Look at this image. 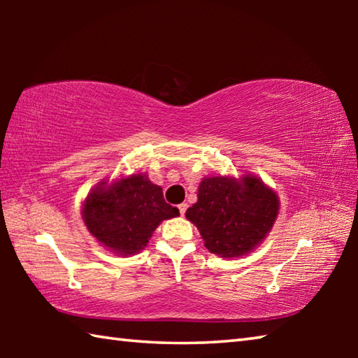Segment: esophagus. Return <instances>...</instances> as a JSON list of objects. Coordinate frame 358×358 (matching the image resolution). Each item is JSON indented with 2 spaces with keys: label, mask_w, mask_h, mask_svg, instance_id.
Listing matches in <instances>:
<instances>
[{
  "label": "esophagus",
  "mask_w": 358,
  "mask_h": 358,
  "mask_svg": "<svg viewBox=\"0 0 358 358\" xmlns=\"http://www.w3.org/2000/svg\"><path fill=\"white\" fill-rule=\"evenodd\" d=\"M186 208H187V203H185V202L178 205V210H180V215H181V216H183V215L186 213Z\"/></svg>",
  "instance_id": "1"
}]
</instances>
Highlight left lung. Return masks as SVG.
<instances>
[{
	"instance_id": "1",
	"label": "left lung",
	"mask_w": 358,
	"mask_h": 358,
	"mask_svg": "<svg viewBox=\"0 0 358 358\" xmlns=\"http://www.w3.org/2000/svg\"><path fill=\"white\" fill-rule=\"evenodd\" d=\"M280 199L262 180L208 177L199 185L197 202L186 217L199 229L203 245L220 257H241L262 243L273 227Z\"/></svg>"
}]
</instances>
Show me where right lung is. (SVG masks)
Listing matches in <instances>:
<instances>
[{
	"mask_svg": "<svg viewBox=\"0 0 358 358\" xmlns=\"http://www.w3.org/2000/svg\"><path fill=\"white\" fill-rule=\"evenodd\" d=\"M177 207L164 201L162 187L147 173L99 181L83 202L82 217L88 232L120 256H132L147 246L156 227L178 216Z\"/></svg>",
	"mask_w": 358,
	"mask_h": 358,
	"instance_id": "obj_1",
	"label": "right lung"
}]
</instances>
